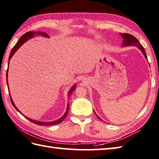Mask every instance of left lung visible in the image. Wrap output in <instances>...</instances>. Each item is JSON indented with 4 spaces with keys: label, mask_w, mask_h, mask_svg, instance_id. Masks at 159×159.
Segmentation results:
<instances>
[{
    "label": "left lung",
    "mask_w": 159,
    "mask_h": 159,
    "mask_svg": "<svg viewBox=\"0 0 159 159\" xmlns=\"http://www.w3.org/2000/svg\"><path fill=\"white\" fill-rule=\"evenodd\" d=\"M120 34L122 37V38L123 39V40H122V47H127V46H136L138 48H139L140 51L142 52V53L143 54V55H144L145 58L146 59V60L148 61V57H147V55L145 54V49L142 46L141 44H140L139 41L137 40V39L136 37H134L133 35L129 34H124V33H120ZM94 113H95V112L94 111ZM95 115L98 117V118L101 120H102L100 118H99V116L95 113Z\"/></svg>",
    "instance_id": "left-lung-1"
}]
</instances>
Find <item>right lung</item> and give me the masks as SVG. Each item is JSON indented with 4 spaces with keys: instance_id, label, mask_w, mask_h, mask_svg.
Masks as SVG:
<instances>
[{
    "instance_id": "1",
    "label": "right lung",
    "mask_w": 159,
    "mask_h": 159,
    "mask_svg": "<svg viewBox=\"0 0 159 159\" xmlns=\"http://www.w3.org/2000/svg\"><path fill=\"white\" fill-rule=\"evenodd\" d=\"M36 36H41V37H47V38H49V35H48L46 33H45L43 32H34V31H30V32H26L25 34H23L21 37H20V38L19 39V40L17 41V43H16V45L14 46V48H12V50H11V51L10 52V57H9V62H8V68L7 70V74H6V77H7V86H8V91H9V93H10V99H11V104H12V105L14 106V107L18 111H19L20 113H21L22 115H23V113L20 111L18 109V108L16 107V105H15V104L14 103V101L12 100V98H11V95H10V89H9V84H8V80H7V77H8V69H9V65H10V61L11 58L12 57V56L14 55V53L16 52L18 49L19 48L22 46V45L25 43L26 41H28L29 39H30L36 37ZM76 84H75L73 86H71V88L70 89L69 91H68V98H69L71 94L73 93V92L75 91V89L76 88ZM68 110H69V104L68 103V105H67V107H66V112L64 113V114L63 115L61 118H59V119L56 120H53V121H50V122H43V121H39V120H32L31 118H28V117H26L25 116V117H26L27 119H28L30 121L32 122L33 123H34L36 125H57V124H59L60 123V122H61L64 120L65 119L66 117L67 114H68ZM24 116V115H23Z\"/></svg>"
}]
</instances>
